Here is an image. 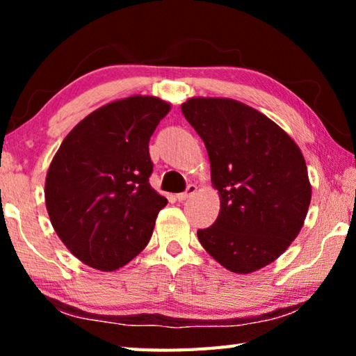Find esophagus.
<instances>
[{
	"label": "esophagus",
	"mask_w": 356,
	"mask_h": 356,
	"mask_svg": "<svg viewBox=\"0 0 356 356\" xmlns=\"http://www.w3.org/2000/svg\"><path fill=\"white\" fill-rule=\"evenodd\" d=\"M197 191V186L196 185H188V188H186L185 193H180V195H177V200L182 202V201H186L190 200V197L195 195V193Z\"/></svg>",
	"instance_id": "34e87169"
}]
</instances>
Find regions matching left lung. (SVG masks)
Returning a JSON list of instances; mask_svg holds the SVG:
<instances>
[{"mask_svg": "<svg viewBox=\"0 0 356 356\" xmlns=\"http://www.w3.org/2000/svg\"><path fill=\"white\" fill-rule=\"evenodd\" d=\"M180 108L206 144L220 196L218 218L197 238L229 272L261 270L291 246L308 215L305 156L278 124L238 100L191 97Z\"/></svg>", "mask_w": 356, "mask_h": 356, "instance_id": "8db88e82", "label": "left lung"}]
</instances>
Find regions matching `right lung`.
<instances>
[{"label":"right lung","mask_w":356,"mask_h":356,"mask_svg":"<svg viewBox=\"0 0 356 356\" xmlns=\"http://www.w3.org/2000/svg\"><path fill=\"white\" fill-rule=\"evenodd\" d=\"M171 110L154 95L114 100L80 120L45 179L51 226L72 254L114 272L146 248L168 200L149 184V140Z\"/></svg>","instance_id":"right-lung-1"}]
</instances>
